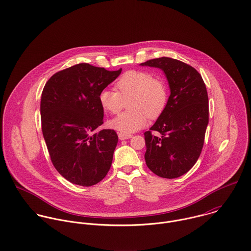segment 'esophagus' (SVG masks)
I'll list each match as a JSON object with an SVG mask.
<instances>
[{"label": "esophagus", "mask_w": 251, "mask_h": 251, "mask_svg": "<svg viewBox=\"0 0 251 251\" xmlns=\"http://www.w3.org/2000/svg\"><path fill=\"white\" fill-rule=\"evenodd\" d=\"M118 136H119V139L120 140H126V139H128V138H131V134H127V133H124V132H119L118 133Z\"/></svg>", "instance_id": "esophagus-1"}]
</instances>
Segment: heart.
<instances>
[{"instance_id": "1", "label": "heart", "mask_w": 251, "mask_h": 251, "mask_svg": "<svg viewBox=\"0 0 251 251\" xmlns=\"http://www.w3.org/2000/svg\"><path fill=\"white\" fill-rule=\"evenodd\" d=\"M118 92L104 88L99 93L101 107L117 114L127 98L129 110L123 112L109 122V126L124 133H131L144 127L151 118L158 117L167 102V89L165 83L143 71L131 70L123 74L116 82Z\"/></svg>"}]
</instances>
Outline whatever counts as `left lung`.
<instances>
[{
	"instance_id": "8db88e82",
	"label": "left lung",
	"mask_w": 251,
	"mask_h": 251,
	"mask_svg": "<svg viewBox=\"0 0 251 251\" xmlns=\"http://www.w3.org/2000/svg\"><path fill=\"white\" fill-rule=\"evenodd\" d=\"M140 65L161 69L170 89L164 111L144 133L146 165L160 177H180L194 167L203 146L208 125L205 84L195 68L177 59L160 57Z\"/></svg>"
}]
</instances>
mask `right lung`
Segmentation results:
<instances>
[{
  "label": "right lung",
  "mask_w": 251,
  "mask_h": 251,
  "mask_svg": "<svg viewBox=\"0 0 251 251\" xmlns=\"http://www.w3.org/2000/svg\"><path fill=\"white\" fill-rule=\"evenodd\" d=\"M88 63L55 73L41 98L42 131L55 169L69 182L89 187L108 173L118 135L96 131L103 124L99 93L121 74Z\"/></svg>",
  "instance_id": "obj_1"
}]
</instances>
